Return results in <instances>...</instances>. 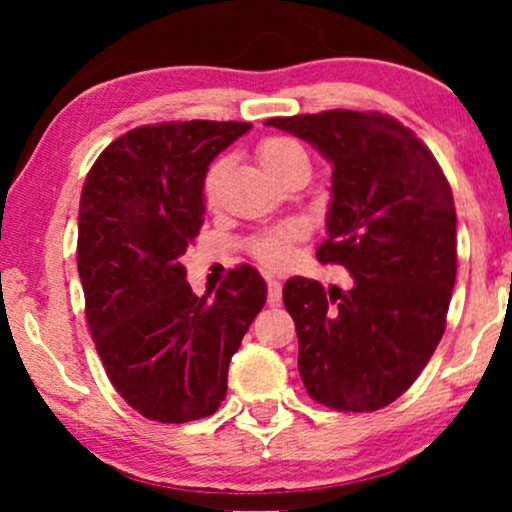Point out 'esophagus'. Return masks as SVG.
<instances>
[{"instance_id":"1","label":"esophagus","mask_w":512,"mask_h":512,"mask_svg":"<svg viewBox=\"0 0 512 512\" xmlns=\"http://www.w3.org/2000/svg\"><path fill=\"white\" fill-rule=\"evenodd\" d=\"M282 299V285L278 280H268V304L278 306Z\"/></svg>"}]
</instances>
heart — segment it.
Instances as JSON below:
<instances>
[{"label": "heart", "instance_id": "heart-1", "mask_svg": "<svg viewBox=\"0 0 512 512\" xmlns=\"http://www.w3.org/2000/svg\"><path fill=\"white\" fill-rule=\"evenodd\" d=\"M256 155L263 170H266L273 179H280L282 174L294 165H309V155H306L302 143H297L294 138H287V136L263 138V141L258 143ZM222 165H225V160L210 162L206 174H203L201 189H203V198H206L208 203H213L215 196H218ZM302 234H304L302 225H297V222H287V225L270 227L266 232L254 234V237L246 242V249H249V254L254 256L261 266L282 268L287 266L292 258V242H297Z\"/></svg>", "mask_w": 512, "mask_h": 512}]
</instances>
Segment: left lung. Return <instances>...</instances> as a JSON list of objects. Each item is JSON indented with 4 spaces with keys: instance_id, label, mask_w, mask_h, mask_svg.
Here are the masks:
<instances>
[{
    "instance_id": "left-lung-1",
    "label": "left lung",
    "mask_w": 512,
    "mask_h": 512,
    "mask_svg": "<svg viewBox=\"0 0 512 512\" xmlns=\"http://www.w3.org/2000/svg\"><path fill=\"white\" fill-rule=\"evenodd\" d=\"M266 124L333 162L321 263L352 290L292 278L282 287L306 393L338 412H376L417 381L446 333L458 273L455 201L434 153L383 112L326 110Z\"/></svg>"
}]
</instances>
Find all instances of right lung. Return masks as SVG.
Listing matches in <instances>:
<instances>
[{"instance_id":"right-lung-1","label":"right lung","mask_w":512,"mask_h":512,"mask_svg":"<svg viewBox=\"0 0 512 512\" xmlns=\"http://www.w3.org/2000/svg\"><path fill=\"white\" fill-rule=\"evenodd\" d=\"M249 122H160L126 131L90 167L76 261L86 321L105 374L129 407L162 424L210 417L266 280L232 268L196 297L182 254L203 225V174Z\"/></svg>"}]
</instances>
